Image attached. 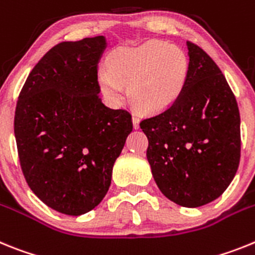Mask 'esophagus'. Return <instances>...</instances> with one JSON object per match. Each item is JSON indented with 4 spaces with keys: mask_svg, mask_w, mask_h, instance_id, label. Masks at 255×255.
I'll return each mask as SVG.
<instances>
[{
    "mask_svg": "<svg viewBox=\"0 0 255 255\" xmlns=\"http://www.w3.org/2000/svg\"><path fill=\"white\" fill-rule=\"evenodd\" d=\"M132 122H133V128L140 127V118L137 114H132Z\"/></svg>",
    "mask_w": 255,
    "mask_h": 255,
    "instance_id": "34e87169",
    "label": "esophagus"
}]
</instances>
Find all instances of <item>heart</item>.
<instances>
[{
    "instance_id": "heart-1",
    "label": "heart",
    "mask_w": 255,
    "mask_h": 255,
    "mask_svg": "<svg viewBox=\"0 0 255 255\" xmlns=\"http://www.w3.org/2000/svg\"><path fill=\"white\" fill-rule=\"evenodd\" d=\"M110 69L99 72L105 97L118 103L128 85L129 100L145 112L169 108L183 90L187 59L182 51L165 42L152 41L133 48H121L110 56Z\"/></svg>"
}]
</instances>
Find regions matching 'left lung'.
Listing matches in <instances>:
<instances>
[{
  "instance_id": "obj_1",
  "label": "left lung",
  "mask_w": 255,
  "mask_h": 255,
  "mask_svg": "<svg viewBox=\"0 0 255 255\" xmlns=\"http://www.w3.org/2000/svg\"><path fill=\"white\" fill-rule=\"evenodd\" d=\"M183 90L169 108L142 119L146 156L160 191L196 208L216 200L240 163V113L231 87L203 48L187 41Z\"/></svg>"
}]
</instances>
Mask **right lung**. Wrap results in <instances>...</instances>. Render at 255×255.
<instances>
[{
	"label": "right lung",
	"mask_w": 255,
	"mask_h": 255,
	"mask_svg": "<svg viewBox=\"0 0 255 255\" xmlns=\"http://www.w3.org/2000/svg\"><path fill=\"white\" fill-rule=\"evenodd\" d=\"M105 38L61 42L28 75L14 132L28 186L47 207L81 216L100 204L132 115L100 99L97 64Z\"/></svg>",
	"instance_id": "right-lung-1"
}]
</instances>
